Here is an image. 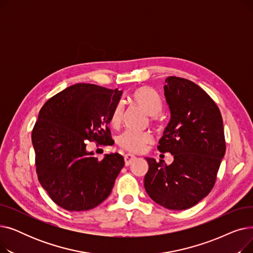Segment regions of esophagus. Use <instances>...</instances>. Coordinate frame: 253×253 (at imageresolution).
Instances as JSON below:
<instances>
[{"label":"esophagus","mask_w":253,"mask_h":253,"mask_svg":"<svg viewBox=\"0 0 253 253\" xmlns=\"http://www.w3.org/2000/svg\"><path fill=\"white\" fill-rule=\"evenodd\" d=\"M134 160H136V157H135V156H133V155L127 154V155H125V156H124V161H125V165H126V166L131 165V163L133 162Z\"/></svg>","instance_id":"1"}]
</instances>
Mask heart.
Masks as SVG:
<instances>
[{
  "label": "heart",
  "mask_w": 253,
  "mask_h": 253,
  "mask_svg": "<svg viewBox=\"0 0 253 253\" xmlns=\"http://www.w3.org/2000/svg\"><path fill=\"white\" fill-rule=\"evenodd\" d=\"M131 102L138 106L145 114L152 116L154 120L163 109V100L159 93L151 87H140L134 90L129 96ZM124 116V106L118 102L111 113L110 123L114 127L121 124ZM153 140L149 133H136V132L125 131L118 136V144L122 149L131 153H140L145 150L147 145Z\"/></svg>",
  "instance_id": "b5f03b06"
}]
</instances>
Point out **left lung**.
Returning a JSON list of instances; mask_svg holds the SVG:
<instances>
[{
	"label": "left lung",
	"mask_w": 253,
	"mask_h": 253,
	"mask_svg": "<svg viewBox=\"0 0 253 253\" xmlns=\"http://www.w3.org/2000/svg\"><path fill=\"white\" fill-rule=\"evenodd\" d=\"M165 82L171 118L158 150L170 153L174 160L167 165L145 158L144 189L159 205L184 210L213 188L225 153L223 123L216 103L197 84L178 77H168Z\"/></svg>",
	"instance_id": "left-lung-1"
}]
</instances>
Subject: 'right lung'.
Here are the masks:
<instances>
[{
    "instance_id": "1",
    "label": "right lung",
    "mask_w": 253,
    "mask_h": 253,
    "mask_svg": "<svg viewBox=\"0 0 253 253\" xmlns=\"http://www.w3.org/2000/svg\"><path fill=\"white\" fill-rule=\"evenodd\" d=\"M123 91L75 84L51 97L32 132L38 179L52 201L69 211H85L108 198L124 167V158L102 160L86 150L88 141L112 145L108 127Z\"/></svg>"
}]
</instances>
